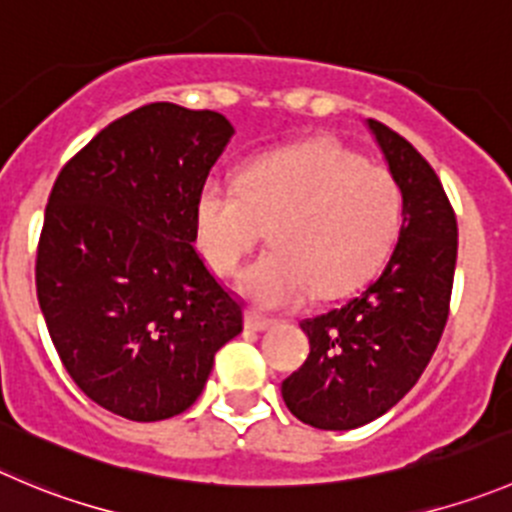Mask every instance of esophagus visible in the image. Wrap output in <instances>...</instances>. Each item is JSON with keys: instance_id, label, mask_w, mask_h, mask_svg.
Masks as SVG:
<instances>
[{"instance_id": "1", "label": "esophagus", "mask_w": 512, "mask_h": 512, "mask_svg": "<svg viewBox=\"0 0 512 512\" xmlns=\"http://www.w3.org/2000/svg\"><path fill=\"white\" fill-rule=\"evenodd\" d=\"M246 329H251V332H266L269 326H274L276 321L269 319V316L259 314V311H246Z\"/></svg>"}]
</instances>
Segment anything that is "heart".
Instances as JSON below:
<instances>
[{
	"label": "heart",
	"instance_id": "obj_1",
	"mask_svg": "<svg viewBox=\"0 0 512 512\" xmlns=\"http://www.w3.org/2000/svg\"><path fill=\"white\" fill-rule=\"evenodd\" d=\"M402 211L392 170L319 140L251 160L238 183L208 178L196 201V241L208 266L231 276L269 228L271 251L243 271L241 291L266 309H286L372 276L397 241Z\"/></svg>",
	"mask_w": 512,
	"mask_h": 512
}]
</instances>
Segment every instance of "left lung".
I'll return each mask as SVG.
<instances>
[{
	"label": "left lung",
	"instance_id": "obj_1",
	"mask_svg": "<svg viewBox=\"0 0 512 512\" xmlns=\"http://www.w3.org/2000/svg\"><path fill=\"white\" fill-rule=\"evenodd\" d=\"M369 128L405 211L382 274L339 309L301 321L311 352L281 394L291 415L319 430H354L392 410L430 364L450 314L457 261L450 198L415 145L379 120Z\"/></svg>",
	"mask_w": 512,
	"mask_h": 512
}]
</instances>
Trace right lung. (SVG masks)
<instances>
[{"label": "right lung", "mask_w": 512, "mask_h": 512, "mask_svg": "<svg viewBox=\"0 0 512 512\" xmlns=\"http://www.w3.org/2000/svg\"><path fill=\"white\" fill-rule=\"evenodd\" d=\"M231 123L150 102L95 135L52 186L37 299L77 387L135 422L186 412L243 306L193 248L196 201Z\"/></svg>", "instance_id": "1"}]
</instances>
